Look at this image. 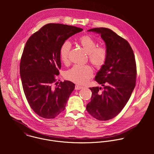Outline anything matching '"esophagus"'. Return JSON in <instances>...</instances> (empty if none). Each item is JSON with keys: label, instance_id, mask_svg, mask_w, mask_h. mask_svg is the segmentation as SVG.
Returning a JSON list of instances; mask_svg holds the SVG:
<instances>
[{"label": "esophagus", "instance_id": "34e87169", "mask_svg": "<svg viewBox=\"0 0 154 154\" xmlns=\"http://www.w3.org/2000/svg\"><path fill=\"white\" fill-rule=\"evenodd\" d=\"M84 88L83 87H81V86H79L78 85H75V89L76 90H78V89H82Z\"/></svg>", "mask_w": 154, "mask_h": 154}]
</instances>
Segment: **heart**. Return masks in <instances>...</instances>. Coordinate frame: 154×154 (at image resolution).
Returning a JSON list of instances; mask_svg holds the SVG:
<instances>
[{"mask_svg": "<svg viewBox=\"0 0 154 154\" xmlns=\"http://www.w3.org/2000/svg\"><path fill=\"white\" fill-rule=\"evenodd\" d=\"M79 42L88 53L90 62L97 68L103 66L107 60V51L102 47H97V43L88 35L81 37ZM71 48V44L69 41H65L60 48V57L61 61L67 64L69 62V54ZM93 70L89 65H76L66 72V78L73 82L84 84L92 76Z\"/></svg>", "mask_w": 154, "mask_h": 154, "instance_id": "obj_1", "label": "heart"}]
</instances>
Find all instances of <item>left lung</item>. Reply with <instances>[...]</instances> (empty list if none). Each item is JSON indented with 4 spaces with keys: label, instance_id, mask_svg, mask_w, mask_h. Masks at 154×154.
<instances>
[{
    "label": "left lung",
    "instance_id": "obj_1",
    "mask_svg": "<svg viewBox=\"0 0 154 154\" xmlns=\"http://www.w3.org/2000/svg\"><path fill=\"white\" fill-rule=\"evenodd\" d=\"M88 31L101 35L106 44L107 57L94 79L103 87L89 88L92 97L87 110L96 119L106 121L123 110L135 87L134 56L129 43L111 29L95 28Z\"/></svg>",
    "mask_w": 154,
    "mask_h": 154
}]
</instances>
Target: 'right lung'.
<instances>
[{"label":"right lung","mask_w":154,"mask_h":154,"mask_svg":"<svg viewBox=\"0 0 154 154\" xmlns=\"http://www.w3.org/2000/svg\"><path fill=\"white\" fill-rule=\"evenodd\" d=\"M82 28L48 23L26 42L20 63V76L26 98L33 111L44 119H53L65 110L75 85L65 81L55 83L61 68L60 48Z\"/></svg>","instance_id":"right-lung-1"}]
</instances>
